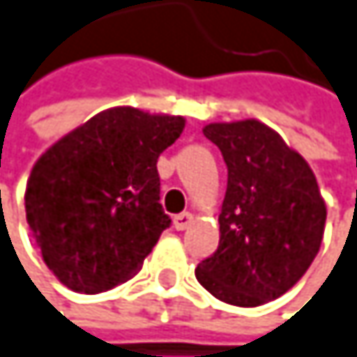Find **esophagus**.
Returning <instances> with one entry per match:
<instances>
[{"instance_id":"obj_1","label":"esophagus","mask_w":357,"mask_h":357,"mask_svg":"<svg viewBox=\"0 0 357 357\" xmlns=\"http://www.w3.org/2000/svg\"><path fill=\"white\" fill-rule=\"evenodd\" d=\"M192 224V213H188V211H184V213H177L175 218H173V226L177 228V231H186V228Z\"/></svg>"}]
</instances>
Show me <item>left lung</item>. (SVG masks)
<instances>
[{"label":"left lung","instance_id":"left-lung-1","mask_svg":"<svg viewBox=\"0 0 357 357\" xmlns=\"http://www.w3.org/2000/svg\"><path fill=\"white\" fill-rule=\"evenodd\" d=\"M228 169L218 250L197 266L218 301L258 307L288 292L319 252L326 205L305 158L258 120L203 129Z\"/></svg>","mask_w":357,"mask_h":357}]
</instances>
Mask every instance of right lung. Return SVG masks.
Masks as SVG:
<instances>
[{
    "label": "right lung",
    "mask_w": 357,
    "mask_h": 357,
    "mask_svg": "<svg viewBox=\"0 0 357 357\" xmlns=\"http://www.w3.org/2000/svg\"><path fill=\"white\" fill-rule=\"evenodd\" d=\"M182 116L135 107L97 114L36 162L24 209L48 268L67 288L99 294L135 275L171 218L156 160Z\"/></svg>",
    "instance_id": "right-lung-1"
}]
</instances>
